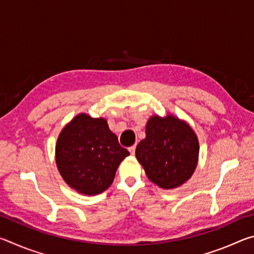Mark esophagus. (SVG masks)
<instances>
[{"label": "esophagus", "instance_id": "1", "mask_svg": "<svg viewBox=\"0 0 254 254\" xmlns=\"http://www.w3.org/2000/svg\"><path fill=\"white\" fill-rule=\"evenodd\" d=\"M128 151H130L131 154H134L135 153V147H134V145H132V147L128 148Z\"/></svg>", "mask_w": 254, "mask_h": 254}]
</instances>
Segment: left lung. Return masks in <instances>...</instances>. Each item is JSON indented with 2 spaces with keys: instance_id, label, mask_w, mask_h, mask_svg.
<instances>
[{
  "instance_id": "1",
  "label": "left lung",
  "mask_w": 254,
  "mask_h": 254,
  "mask_svg": "<svg viewBox=\"0 0 254 254\" xmlns=\"http://www.w3.org/2000/svg\"><path fill=\"white\" fill-rule=\"evenodd\" d=\"M145 139L135 157L148 178L163 189L182 186L191 177L199 153L198 139L186 122L174 115H153L145 127Z\"/></svg>"
}]
</instances>
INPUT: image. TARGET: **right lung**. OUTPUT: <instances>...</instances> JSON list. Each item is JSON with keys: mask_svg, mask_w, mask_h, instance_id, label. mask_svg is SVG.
I'll list each match as a JSON object with an SVG mask.
<instances>
[{"mask_svg": "<svg viewBox=\"0 0 254 254\" xmlns=\"http://www.w3.org/2000/svg\"><path fill=\"white\" fill-rule=\"evenodd\" d=\"M105 119L85 113L63 128L56 144V163L68 186L84 195L101 194L113 183L118 167L128 156Z\"/></svg>", "mask_w": 254, "mask_h": 254, "instance_id": "1", "label": "right lung"}]
</instances>
